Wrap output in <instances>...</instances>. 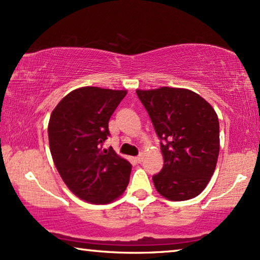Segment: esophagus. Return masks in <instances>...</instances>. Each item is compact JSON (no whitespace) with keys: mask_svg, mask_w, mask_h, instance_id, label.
I'll list each match as a JSON object with an SVG mask.
<instances>
[{"mask_svg":"<svg viewBox=\"0 0 260 260\" xmlns=\"http://www.w3.org/2000/svg\"><path fill=\"white\" fill-rule=\"evenodd\" d=\"M135 159H136L137 163H141L142 161H143V154H140L137 157H135Z\"/></svg>","mask_w":260,"mask_h":260,"instance_id":"1","label":"esophagus"}]
</instances>
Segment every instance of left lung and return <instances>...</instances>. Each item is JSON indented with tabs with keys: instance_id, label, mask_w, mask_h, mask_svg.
Here are the masks:
<instances>
[{
	"instance_id": "left-lung-1",
	"label": "left lung",
	"mask_w": 260,
	"mask_h": 260,
	"mask_svg": "<svg viewBox=\"0 0 260 260\" xmlns=\"http://www.w3.org/2000/svg\"><path fill=\"white\" fill-rule=\"evenodd\" d=\"M136 93L161 140L165 165L152 176L156 190L172 201L198 197L211 180L219 156L214 109L186 88L159 87Z\"/></svg>"
}]
</instances>
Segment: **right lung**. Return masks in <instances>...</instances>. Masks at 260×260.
I'll return each mask as SVG.
<instances>
[{"mask_svg": "<svg viewBox=\"0 0 260 260\" xmlns=\"http://www.w3.org/2000/svg\"><path fill=\"white\" fill-rule=\"evenodd\" d=\"M126 91L93 86L77 88L53 110L48 124L49 149L58 172L78 198L109 204L124 193L131 165L103 148L109 120Z\"/></svg>", "mask_w": 260, "mask_h": 260, "instance_id": "add662e5", "label": "right lung"}]
</instances>
